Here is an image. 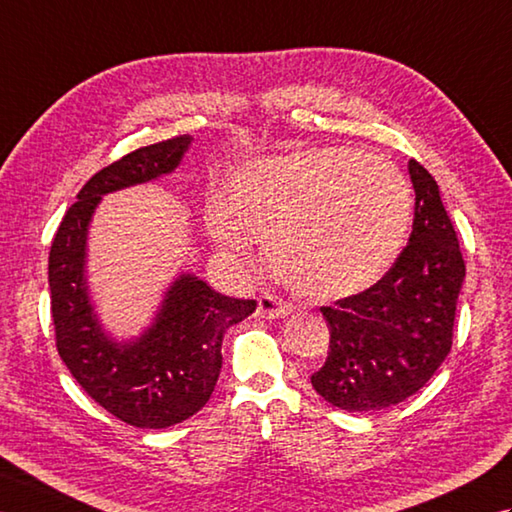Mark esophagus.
<instances>
[{"mask_svg": "<svg viewBox=\"0 0 512 512\" xmlns=\"http://www.w3.org/2000/svg\"><path fill=\"white\" fill-rule=\"evenodd\" d=\"M293 311V306L282 302L280 298H276V295L271 293H265L263 298L258 300V315L260 317H267V320H278V317H285Z\"/></svg>", "mask_w": 512, "mask_h": 512, "instance_id": "esophagus-1", "label": "esophagus"}]
</instances>
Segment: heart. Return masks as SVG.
Here are the masks:
<instances>
[{
  "label": "heart",
  "mask_w": 512,
  "mask_h": 512,
  "mask_svg": "<svg viewBox=\"0 0 512 512\" xmlns=\"http://www.w3.org/2000/svg\"><path fill=\"white\" fill-rule=\"evenodd\" d=\"M227 199L230 208H208L214 241L230 252L263 241L271 271L311 300L374 285L399 258L414 212L401 168L355 149L256 160L234 175Z\"/></svg>",
  "instance_id": "b5f03b06"
}]
</instances>
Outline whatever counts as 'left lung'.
I'll use <instances>...</instances> for the list:
<instances>
[{
  "label": "left lung",
  "instance_id": "8db88e82",
  "mask_svg": "<svg viewBox=\"0 0 512 512\" xmlns=\"http://www.w3.org/2000/svg\"><path fill=\"white\" fill-rule=\"evenodd\" d=\"M407 166L416 192L410 243L370 289L320 309L331 342L311 383L346 412L385 410L410 399L453 344L464 258L436 179L416 160Z\"/></svg>",
  "mask_w": 512,
  "mask_h": 512
}]
</instances>
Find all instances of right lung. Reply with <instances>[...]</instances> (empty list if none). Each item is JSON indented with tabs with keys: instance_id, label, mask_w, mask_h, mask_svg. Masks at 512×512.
Listing matches in <instances>:
<instances>
[{
	"instance_id": "obj_1",
	"label": "right lung",
	"mask_w": 512,
	"mask_h": 512,
	"mask_svg": "<svg viewBox=\"0 0 512 512\" xmlns=\"http://www.w3.org/2000/svg\"><path fill=\"white\" fill-rule=\"evenodd\" d=\"M179 135L120 157L87 181L54 234L48 280L56 350L78 385L122 423L164 429L197 414L221 372L223 335L256 311V300L227 298L181 274L164 295L153 326L135 342L105 335L85 280L87 227L107 192L175 170L190 149Z\"/></svg>"
}]
</instances>
